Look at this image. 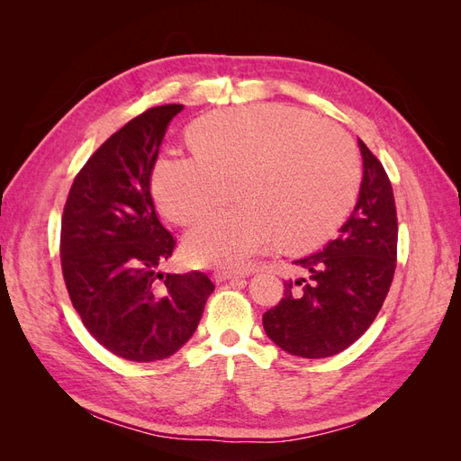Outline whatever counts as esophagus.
Segmentation results:
<instances>
[{
    "instance_id": "34e87169",
    "label": "esophagus",
    "mask_w": 461,
    "mask_h": 461,
    "mask_svg": "<svg viewBox=\"0 0 461 461\" xmlns=\"http://www.w3.org/2000/svg\"><path fill=\"white\" fill-rule=\"evenodd\" d=\"M244 276V273H230V271H215L213 278L217 283H227V281H234V278Z\"/></svg>"
}]
</instances>
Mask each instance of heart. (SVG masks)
Wrapping results in <instances>:
<instances>
[{
    "label": "heart",
    "mask_w": 461,
    "mask_h": 461,
    "mask_svg": "<svg viewBox=\"0 0 461 461\" xmlns=\"http://www.w3.org/2000/svg\"><path fill=\"white\" fill-rule=\"evenodd\" d=\"M194 151L167 153L153 194L176 225L209 217L185 242L196 265L240 269L276 239L308 248L339 225L357 190V151L342 129L294 107L256 104L221 109L190 127Z\"/></svg>",
    "instance_id": "heart-1"
}]
</instances>
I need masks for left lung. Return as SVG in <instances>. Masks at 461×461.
<instances>
[{"instance_id": "8db88e82", "label": "left lung", "mask_w": 461, "mask_h": 461, "mask_svg": "<svg viewBox=\"0 0 461 461\" xmlns=\"http://www.w3.org/2000/svg\"><path fill=\"white\" fill-rule=\"evenodd\" d=\"M364 180L354 212L321 252L296 259L303 276L285 283V298L263 313L267 337L300 357L340 354L381 312L398 248L394 192L383 163L357 140Z\"/></svg>"}]
</instances>
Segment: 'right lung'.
I'll use <instances>...</instances> for the list:
<instances>
[{
    "instance_id": "1",
    "label": "right lung",
    "mask_w": 461,
    "mask_h": 461,
    "mask_svg": "<svg viewBox=\"0 0 461 461\" xmlns=\"http://www.w3.org/2000/svg\"><path fill=\"white\" fill-rule=\"evenodd\" d=\"M185 105L144 111L75 176L61 219L68 298L92 337L122 359H165L196 330L215 290L205 273H161L176 240L149 192L167 124Z\"/></svg>"
}]
</instances>
